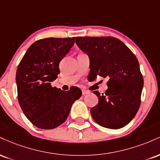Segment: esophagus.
<instances>
[{
	"instance_id": "1",
	"label": "esophagus",
	"mask_w": 160,
	"mask_h": 160,
	"mask_svg": "<svg viewBox=\"0 0 160 160\" xmlns=\"http://www.w3.org/2000/svg\"><path fill=\"white\" fill-rule=\"evenodd\" d=\"M89 91L86 90L85 89H82V95H87V94H89Z\"/></svg>"
}]
</instances>
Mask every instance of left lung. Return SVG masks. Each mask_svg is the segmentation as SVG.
Wrapping results in <instances>:
<instances>
[{
    "label": "left lung",
    "instance_id": "8db88e82",
    "mask_svg": "<svg viewBox=\"0 0 160 160\" xmlns=\"http://www.w3.org/2000/svg\"><path fill=\"white\" fill-rule=\"evenodd\" d=\"M78 47L89 58L92 80L108 78L104 94L90 110L93 120L108 128H120L131 122L141 104L144 80L138 61L121 40L113 37H78Z\"/></svg>",
    "mask_w": 160,
    "mask_h": 160
}]
</instances>
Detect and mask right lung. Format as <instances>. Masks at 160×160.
I'll return each mask as SVG.
<instances>
[{"label": "right lung", "mask_w": 160, "mask_h": 160, "mask_svg": "<svg viewBox=\"0 0 160 160\" xmlns=\"http://www.w3.org/2000/svg\"><path fill=\"white\" fill-rule=\"evenodd\" d=\"M74 39L38 40L28 49L18 66L16 82L19 105L38 128L52 129L63 123L73 103L82 95L78 87L65 92L51 86L60 73V62L74 46Z\"/></svg>", "instance_id": "add662e5"}]
</instances>
